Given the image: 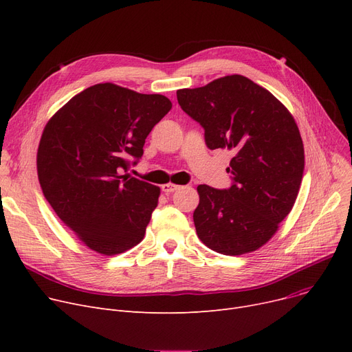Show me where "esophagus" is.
Here are the masks:
<instances>
[{"label":"esophagus","mask_w":352,"mask_h":352,"mask_svg":"<svg viewBox=\"0 0 352 352\" xmlns=\"http://www.w3.org/2000/svg\"><path fill=\"white\" fill-rule=\"evenodd\" d=\"M178 188H179V186H177V184H173V182H166V184H164V186H161V190H162L164 192H166V194L174 192V191H177Z\"/></svg>","instance_id":"1"}]
</instances>
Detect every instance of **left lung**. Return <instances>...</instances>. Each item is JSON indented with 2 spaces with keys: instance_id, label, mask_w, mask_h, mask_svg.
<instances>
[{
  "instance_id": "1",
  "label": "left lung",
  "mask_w": 352,
  "mask_h": 352,
  "mask_svg": "<svg viewBox=\"0 0 352 352\" xmlns=\"http://www.w3.org/2000/svg\"><path fill=\"white\" fill-rule=\"evenodd\" d=\"M182 111L201 124L210 150H230L228 190L197 187V235L224 255H243L267 244L297 199L304 144L287 107L244 76H227L177 91Z\"/></svg>"
}]
</instances>
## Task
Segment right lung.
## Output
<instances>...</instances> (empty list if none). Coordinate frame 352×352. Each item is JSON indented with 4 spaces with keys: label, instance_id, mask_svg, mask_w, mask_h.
Instances as JSON below:
<instances>
[{
    "label": "right lung",
    "instance_id": "1",
    "mask_svg": "<svg viewBox=\"0 0 352 352\" xmlns=\"http://www.w3.org/2000/svg\"><path fill=\"white\" fill-rule=\"evenodd\" d=\"M173 104L113 82L96 84L47 122L36 153L43 194L88 248L117 255L140 244L160 187L121 175Z\"/></svg>",
    "mask_w": 352,
    "mask_h": 352
}]
</instances>
